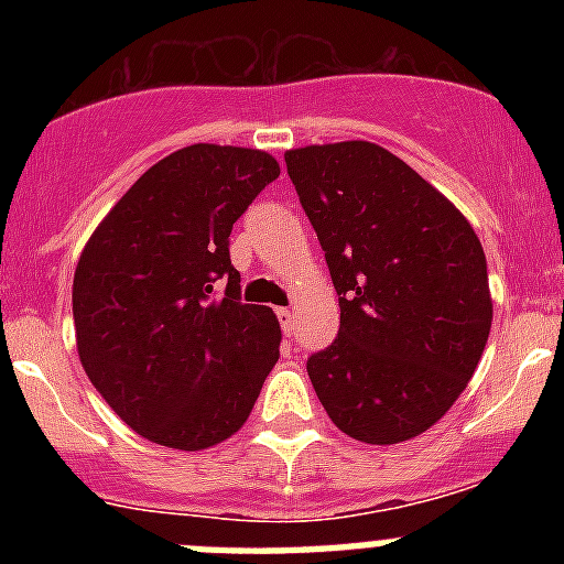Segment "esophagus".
I'll list each match as a JSON object with an SVG mask.
<instances>
[{"label": "esophagus", "mask_w": 564, "mask_h": 564, "mask_svg": "<svg viewBox=\"0 0 564 564\" xmlns=\"http://www.w3.org/2000/svg\"><path fill=\"white\" fill-rule=\"evenodd\" d=\"M276 316H279V325H282V330L291 333L293 330V322H296V313H293L291 307H279Z\"/></svg>", "instance_id": "1"}]
</instances>
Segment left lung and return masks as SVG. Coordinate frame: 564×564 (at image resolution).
I'll return each mask as SVG.
<instances>
[{"mask_svg":"<svg viewBox=\"0 0 564 564\" xmlns=\"http://www.w3.org/2000/svg\"><path fill=\"white\" fill-rule=\"evenodd\" d=\"M341 307L307 361L344 435L390 446L435 426L466 390L491 330L486 253L471 223L370 141L285 152Z\"/></svg>","mask_w":564,"mask_h":564,"instance_id":"1","label":"left lung"}]
</instances>
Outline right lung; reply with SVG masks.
Instances as JSON below:
<instances>
[{
    "mask_svg": "<svg viewBox=\"0 0 564 564\" xmlns=\"http://www.w3.org/2000/svg\"><path fill=\"white\" fill-rule=\"evenodd\" d=\"M276 177L262 149H177L109 208L78 257V358L115 415L147 441L200 452L251 415L282 330L271 307L239 302L228 237Z\"/></svg>",
    "mask_w": 564,
    "mask_h": 564,
    "instance_id": "right-lung-1",
    "label": "right lung"
}]
</instances>
